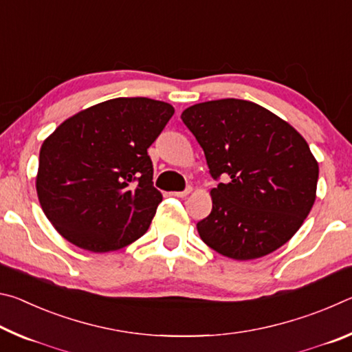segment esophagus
Segmentation results:
<instances>
[{"label": "esophagus", "instance_id": "1", "mask_svg": "<svg viewBox=\"0 0 352 352\" xmlns=\"http://www.w3.org/2000/svg\"><path fill=\"white\" fill-rule=\"evenodd\" d=\"M192 192V188H186L184 190H178V192H172V195H175V197H186Z\"/></svg>", "mask_w": 352, "mask_h": 352}]
</instances>
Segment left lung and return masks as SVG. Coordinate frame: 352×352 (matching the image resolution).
Masks as SVG:
<instances>
[{"mask_svg":"<svg viewBox=\"0 0 352 352\" xmlns=\"http://www.w3.org/2000/svg\"><path fill=\"white\" fill-rule=\"evenodd\" d=\"M182 119L206 157L212 210L197 223L208 247L258 259L292 239L317 197L318 163L296 130L250 100L195 104Z\"/></svg>","mask_w":352,"mask_h":352,"instance_id":"left-lung-1","label":"left lung"}]
</instances>
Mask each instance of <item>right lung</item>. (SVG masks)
Here are the masks:
<instances>
[{
    "mask_svg": "<svg viewBox=\"0 0 352 352\" xmlns=\"http://www.w3.org/2000/svg\"><path fill=\"white\" fill-rule=\"evenodd\" d=\"M174 111L148 98L110 99L76 113L43 141L35 188L65 239L105 253L146 233L163 200L147 148Z\"/></svg>",
    "mask_w": 352,
    "mask_h": 352,
    "instance_id": "add662e5",
    "label": "right lung"
}]
</instances>
